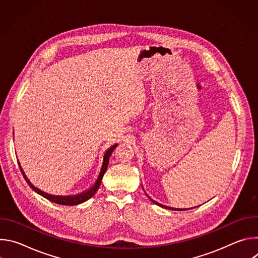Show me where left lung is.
I'll return each instance as SVG.
<instances>
[{
	"mask_svg": "<svg viewBox=\"0 0 258 258\" xmlns=\"http://www.w3.org/2000/svg\"><path fill=\"white\" fill-rule=\"evenodd\" d=\"M149 197V196H148ZM149 199L154 203V204H156V205H158V206H160V207H162V208H165V209H170V210H177V211H179V210H188V209H191V208H188V209H181V208H173V207H168V206H165V205H163V204H160V203H158V202H156V201H154L152 198H150L149 197Z\"/></svg>",
	"mask_w": 258,
	"mask_h": 258,
	"instance_id": "8db88e82",
	"label": "left lung"
}]
</instances>
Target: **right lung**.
Returning <instances> with one entry per match:
<instances>
[{
	"instance_id": "1",
	"label": "right lung",
	"mask_w": 258,
	"mask_h": 258,
	"mask_svg": "<svg viewBox=\"0 0 258 258\" xmlns=\"http://www.w3.org/2000/svg\"><path fill=\"white\" fill-rule=\"evenodd\" d=\"M116 147H117V144L111 146V147H110V148H108V149L106 150V152H105V154H104V157H103V162H102V166H101L100 172H99V174H98V177H97L96 181L93 183V186H92L90 189L86 190L85 192L80 193V194H77V195H67V196L52 195V194H48V193H46V192L40 190L39 188L34 187V186L32 185V183L30 182V180L28 179V177L26 176L25 172L23 171V169H22V167H21L20 162H19L18 159H17V161H18V165H19V167H20V170H21L22 175L24 176V178H25L26 182L29 185V187H30L35 193H38L39 195L43 196L44 198H46V199H48V200H50V201H52V202H54V203H57V204H60V205H70V206H71V205H78V204L84 203V202H86L87 200H89L90 198H92V197L95 195V193L98 191V189H99V187H100V185H101V181H102L103 175H104V173H105V171H106V169H107V166H108V163H109L110 155L112 154V152L114 151V149L116 148Z\"/></svg>"
}]
</instances>
